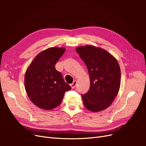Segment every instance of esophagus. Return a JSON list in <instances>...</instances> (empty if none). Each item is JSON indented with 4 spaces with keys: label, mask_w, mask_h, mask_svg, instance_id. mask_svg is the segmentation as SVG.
Segmentation results:
<instances>
[{
    "label": "esophagus",
    "mask_w": 146,
    "mask_h": 146,
    "mask_svg": "<svg viewBox=\"0 0 146 146\" xmlns=\"http://www.w3.org/2000/svg\"><path fill=\"white\" fill-rule=\"evenodd\" d=\"M76 85H77V81L76 80H74L72 83L70 84V86H71L72 88H74L76 86Z\"/></svg>",
    "instance_id": "esophagus-1"
}]
</instances>
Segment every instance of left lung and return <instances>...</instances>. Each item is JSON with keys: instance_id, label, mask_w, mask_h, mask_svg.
<instances>
[{"instance_id": "8db88e82", "label": "left lung", "mask_w": 146, "mask_h": 146, "mask_svg": "<svg viewBox=\"0 0 146 146\" xmlns=\"http://www.w3.org/2000/svg\"><path fill=\"white\" fill-rule=\"evenodd\" d=\"M85 63L90 78V88L82 95L83 105L92 112L107 108L117 96L121 85V69L117 60L102 48L91 45L76 48Z\"/></svg>"}]
</instances>
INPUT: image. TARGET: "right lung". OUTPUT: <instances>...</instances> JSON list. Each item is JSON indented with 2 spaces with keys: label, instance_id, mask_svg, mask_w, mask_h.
<instances>
[{
  "label": "right lung",
  "instance_id": "add662e5",
  "mask_svg": "<svg viewBox=\"0 0 146 146\" xmlns=\"http://www.w3.org/2000/svg\"><path fill=\"white\" fill-rule=\"evenodd\" d=\"M64 47H50L38 54L25 72L24 85L32 102L39 108L50 110L61 103L64 92L71 88L66 83L55 64Z\"/></svg>",
  "mask_w": 146,
  "mask_h": 146
}]
</instances>
